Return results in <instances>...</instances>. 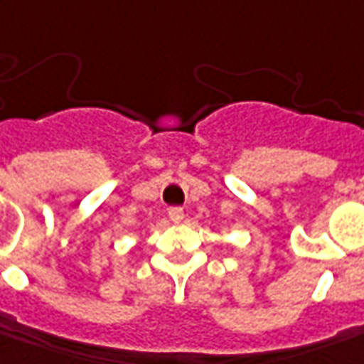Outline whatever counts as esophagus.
I'll list each match as a JSON object with an SVG mask.
<instances>
[{
    "mask_svg": "<svg viewBox=\"0 0 364 364\" xmlns=\"http://www.w3.org/2000/svg\"><path fill=\"white\" fill-rule=\"evenodd\" d=\"M169 220L173 223H181L183 221V209L181 207H171L169 209Z\"/></svg>",
    "mask_w": 364,
    "mask_h": 364,
    "instance_id": "1",
    "label": "esophagus"
}]
</instances>
